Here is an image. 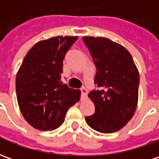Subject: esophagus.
<instances>
[{
  "instance_id": "1",
  "label": "esophagus",
  "mask_w": 159,
  "mask_h": 159,
  "mask_svg": "<svg viewBox=\"0 0 159 159\" xmlns=\"http://www.w3.org/2000/svg\"><path fill=\"white\" fill-rule=\"evenodd\" d=\"M80 91H81V100H85L87 98V90L85 87H82Z\"/></svg>"
}]
</instances>
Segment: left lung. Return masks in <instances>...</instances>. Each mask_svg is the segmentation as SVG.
<instances>
[{
    "instance_id": "left-lung-1",
    "label": "left lung",
    "mask_w": 159,
    "mask_h": 159,
    "mask_svg": "<svg viewBox=\"0 0 159 159\" xmlns=\"http://www.w3.org/2000/svg\"><path fill=\"white\" fill-rule=\"evenodd\" d=\"M97 68L94 83L99 90L88 97L95 112L86 117L91 128L102 133L119 131L130 121L139 99V73L131 53L122 45L105 37L84 36Z\"/></svg>"
}]
</instances>
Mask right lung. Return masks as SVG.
I'll return each mask as SVG.
<instances>
[{
    "label": "right lung",
    "mask_w": 159,
    "mask_h": 159,
    "mask_svg": "<svg viewBox=\"0 0 159 159\" xmlns=\"http://www.w3.org/2000/svg\"><path fill=\"white\" fill-rule=\"evenodd\" d=\"M78 36L40 40L27 52L16 74L15 89L20 112L40 131L54 130L66 111L80 98V91L61 81L63 60Z\"/></svg>",
    "instance_id": "right-lung-1"
}]
</instances>
